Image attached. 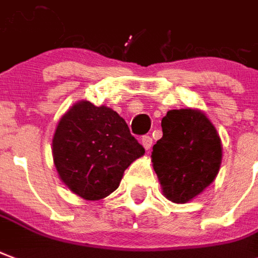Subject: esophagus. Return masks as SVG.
<instances>
[{
  "label": "esophagus",
  "mask_w": 258,
  "mask_h": 258,
  "mask_svg": "<svg viewBox=\"0 0 258 258\" xmlns=\"http://www.w3.org/2000/svg\"><path fill=\"white\" fill-rule=\"evenodd\" d=\"M141 144H142V146H144L146 150H149V149L152 148V145H153V139L150 138L149 135H145V137H142V139H141Z\"/></svg>",
  "instance_id": "obj_1"
}]
</instances>
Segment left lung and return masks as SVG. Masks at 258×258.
<instances>
[{"instance_id": "8db88e82", "label": "left lung", "mask_w": 258, "mask_h": 258, "mask_svg": "<svg viewBox=\"0 0 258 258\" xmlns=\"http://www.w3.org/2000/svg\"><path fill=\"white\" fill-rule=\"evenodd\" d=\"M163 138L153 146L152 163L164 196L184 204L201 194L219 173L221 141L207 114L198 109L168 110Z\"/></svg>"}]
</instances>
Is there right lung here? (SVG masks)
I'll return each mask as SVG.
<instances>
[{"mask_svg": "<svg viewBox=\"0 0 258 258\" xmlns=\"http://www.w3.org/2000/svg\"><path fill=\"white\" fill-rule=\"evenodd\" d=\"M51 152L58 176L71 191L97 201L119 187L124 171L145 149L119 113L81 101L57 124Z\"/></svg>", "mask_w": 258, "mask_h": 258, "instance_id": "1", "label": "right lung"}]
</instances>
